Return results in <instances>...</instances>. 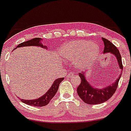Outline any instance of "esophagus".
Segmentation results:
<instances>
[{"instance_id":"esophagus-1","label":"esophagus","mask_w":131,"mask_h":131,"mask_svg":"<svg viewBox=\"0 0 131 131\" xmlns=\"http://www.w3.org/2000/svg\"><path fill=\"white\" fill-rule=\"evenodd\" d=\"M73 76H74V73H73V72H71L69 74H68L67 77H68V78H71L72 77H73Z\"/></svg>"}]
</instances>
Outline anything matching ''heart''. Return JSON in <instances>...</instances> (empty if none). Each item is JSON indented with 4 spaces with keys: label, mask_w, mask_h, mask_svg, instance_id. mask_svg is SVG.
I'll return each instance as SVG.
<instances>
[{
    "label": "heart",
    "mask_w": 131,
    "mask_h": 131,
    "mask_svg": "<svg viewBox=\"0 0 131 131\" xmlns=\"http://www.w3.org/2000/svg\"><path fill=\"white\" fill-rule=\"evenodd\" d=\"M99 52V47L95 42L84 40H76L65 44L60 50L64 59L74 60V67L84 69L91 67Z\"/></svg>",
    "instance_id": "heart-1"
}]
</instances>
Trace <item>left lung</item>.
<instances>
[{"instance_id": "left-lung-1", "label": "left lung", "mask_w": 131, "mask_h": 131, "mask_svg": "<svg viewBox=\"0 0 131 131\" xmlns=\"http://www.w3.org/2000/svg\"><path fill=\"white\" fill-rule=\"evenodd\" d=\"M102 40L104 43L103 53L111 54L116 58L118 62V67L121 69V73L114 82L103 88H97L92 85L86 79V76L87 71L79 72V75L81 79V82L77 88L78 95L84 103L89 105L101 104L109 99L116 91L118 81L121 79L123 72L121 56L120 54L118 49L111 42H110L106 38H102Z\"/></svg>"}]
</instances>
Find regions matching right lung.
Here are the masks:
<instances>
[{
	"label": "right lung",
	"mask_w": 131,
	"mask_h": 131,
	"mask_svg": "<svg viewBox=\"0 0 131 131\" xmlns=\"http://www.w3.org/2000/svg\"><path fill=\"white\" fill-rule=\"evenodd\" d=\"M42 38H32L31 40H27V41L20 43L14 50H15L17 48L23 47H41L42 49H46V50H48V48H47V46H45V45L44 46L42 45ZM63 80L64 77L55 79V81H54L50 88L46 92V93L44 94L40 97L38 98V99H35L33 100H26L20 99V100H21L23 103H25L26 105H30V106H44L45 105H48L50 100L52 99V98L54 97V96L56 94L57 91L59 89V84Z\"/></svg>",
	"instance_id": "1"
}]
</instances>
